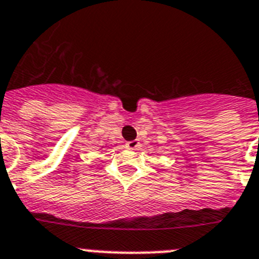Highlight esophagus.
Here are the masks:
<instances>
[{
    "mask_svg": "<svg viewBox=\"0 0 259 259\" xmlns=\"http://www.w3.org/2000/svg\"><path fill=\"white\" fill-rule=\"evenodd\" d=\"M125 145H127L128 149H132V151H134V149H138V148L140 147V143H139L138 140H131V141H128Z\"/></svg>",
    "mask_w": 259,
    "mask_h": 259,
    "instance_id": "esophagus-1",
    "label": "esophagus"
}]
</instances>
